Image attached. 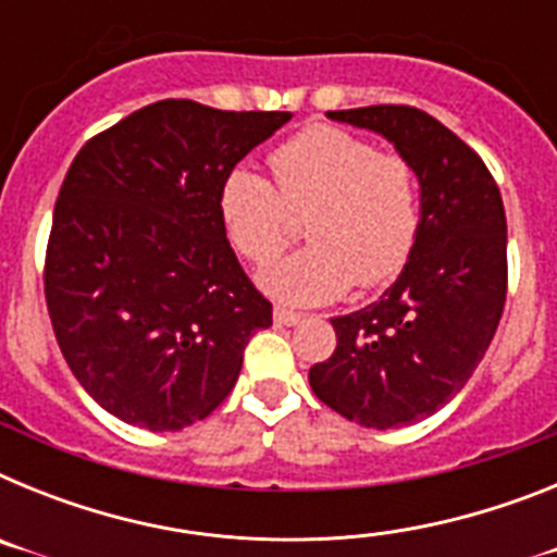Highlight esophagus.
Instances as JSON below:
<instances>
[{"mask_svg": "<svg viewBox=\"0 0 557 557\" xmlns=\"http://www.w3.org/2000/svg\"><path fill=\"white\" fill-rule=\"evenodd\" d=\"M273 321L278 323V326H295V323L301 321V312H295V309H287V307H275Z\"/></svg>", "mask_w": 557, "mask_h": 557, "instance_id": "34e87169", "label": "esophagus"}]
</instances>
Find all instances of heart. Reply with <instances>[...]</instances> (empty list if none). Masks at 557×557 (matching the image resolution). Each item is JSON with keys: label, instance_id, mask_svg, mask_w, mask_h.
Listing matches in <instances>:
<instances>
[{"label": "heart", "instance_id": "heart-1", "mask_svg": "<svg viewBox=\"0 0 557 557\" xmlns=\"http://www.w3.org/2000/svg\"><path fill=\"white\" fill-rule=\"evenodd\" d=\"M272 181L234 170L220 189V218L231 245L268 264L304 220L307 248L262 275L287 304H323L385 287L410 262L421 231V184L401 152H382L362 136L329 125L295 133L270 152Z\"/></svg>", "mask_w": 557, "mask_h": 557}]
</instances>
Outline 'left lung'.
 Returning a JSON list of instances; mask_svg holds the SVG:
<instances>
[{
	"instance_id": "1",
	"label": "left lung",
	"mask_w": 557,
	"mask_h": 557,
	"mask_svg": "<svg viewBox=\"0 0 557 557\" xmlns=\"http://www.w3.org/2000/svg\"><path fill=\"white\" fill-rule=\"evenodd\" d=\"M382 133L416 166L421 231L376 304L332 318L334 354L309 368L323 405L368 430L432 416L488 351L508 295V223L499 186L460 136L412 106L329 111Z\"/></svg>"
}]
</instances>
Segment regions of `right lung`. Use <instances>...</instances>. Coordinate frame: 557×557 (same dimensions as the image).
Returning a JSON list of instances; mask_svg holds the SVG:
<instances>
[{
    "mask_svg": "<svg viewBox=\"0 0 557 557\" xmlns=\"http://www.w3.org/2000/svg\"><path fill=\"white\" fill-rule=\"evenodd\" d=\"M293 113L161 100L97 133L58 191L44 295L63 359L102 410L150 432L203 421L273 304L220 218L239 161Z\"/></svg>",
    "mask_w": 557,
    "mask_h": 557,
    "instance_id": "right-lung-1",
    "label": "right lung"
}]
</instances>
